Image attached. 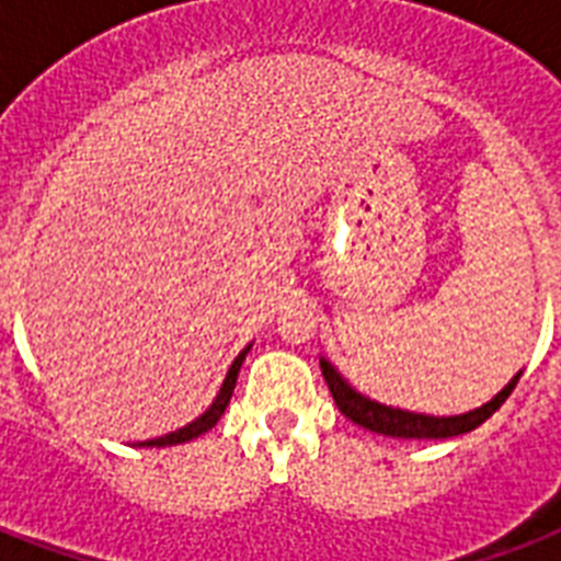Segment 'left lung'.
I'll return each instance as SVG.
<instances>
[{"mask_svg":"<svg viewBox=\"0 0 561 561\" xmlns=\"http://www.w3.org/2000/svg\"><path fill=\"white\" fill-rule=\"evenodd\" d=\"M320 369H323V378L329 383V392H332L334 404L341 410L343 416L352 419L355 425L375 431V434L383 436H401V439H448V436H460L474 431L478 425H483L492 413H495L510 392L515 390V383L522 378V373L515 375L513 381L506 383L504 390L497 392L495 399L483 404L478 410H469L462 416H422V413H410V410L387 408V404H378V401H369L367 396H360L343 381L337 369L329 364V360H320Z\"/></svg>","mask_w":561,"mask_h":561,"instance_id":"left-lung-1","label":"left lung"}]
</instances>
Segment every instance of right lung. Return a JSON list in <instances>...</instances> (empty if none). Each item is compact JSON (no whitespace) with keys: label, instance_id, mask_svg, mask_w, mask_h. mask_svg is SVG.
Returning <instances> with one entry per match:
<instances>
[{"label":"right lung","instance_id":"1","mask_svg":"<svg viewBox=\"0 0 561 561\" xmlns=\"http://www.w3.org/2000/svg\"><path fill=\"white\" fill-rule=\"evenodd\" d=\"M250 352V346H247L241 355H238L236 360H232V367H229L227 373V381H224V387H220L218 399L211 401V408L203 413L201 419H194L192 425L180 427V431H174V434H165V436H157V439H148V448H165V445H178V443H188V439H194V436L206 434L209 427L218 425V419L224 416V410H227L229 399H232V390H236V381H238V369H241V364H244V355Z\"/></svg>","mask_w":561,"mask_h":561}]
</instances>
